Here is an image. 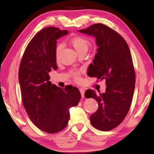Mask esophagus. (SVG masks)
Instances as JSON below:
<instances>
[{"instance_id":"34e87169","label":"esophagus","mask_w":154,"mask_h":154,"mask_svg":"<svg viewBox=\"0 0 154 154\" xmlns=\"http://www.w3.org/2000/svg\"><path fill=\"white\" fill-rule=\"evenodd\" d=\"M79 91H80V93L81 94V96H82V97H84V96H85V90H84V89H83V88H80Z\"/></svg>"}]
</instances>
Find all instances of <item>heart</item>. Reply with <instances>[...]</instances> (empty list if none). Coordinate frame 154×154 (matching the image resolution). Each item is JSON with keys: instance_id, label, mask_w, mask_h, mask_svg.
<instances>
[{"instance_id": "obj_1", "label": "heart", "mask_w": 154, "mask_h": 154, "mask_svg": "<svg viewBox=\"0 0 154 154\" xmlns=\"http://www.w3.org/2000/svg\"><path fill=\"white\" fill-rule=\"evenodd\" d=\"M71 44L72 45V46L74 48L77 53L81 51H83L85 50H88L89 46V42L88 41L87 39L84 38L83 37H74L71 40ZM62 48V45L61 44H59L56 50H55V55H56V57L58 56ZM72 75L75 79L76 80H79V71H73L71 73Z\"/></svg>"}]
</instances>
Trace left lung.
Segmentation results:
<instances>
[{
    "mask_svg": "<svg viewBox=\"0 0 154 154\" xmlns=\"http://www.w3.org/2000/svg\"><path fill=\"white\" fill-rule=\"evenodd\" d=\"M79 32L95 38L98 47L87 75L106 81L105 93L89 89L85 94L99 104L90 116L91 123L98 130L109 131L122 122L131 106L136 81L131 54L124 39L106 25L95 24Z\"/></svg>",
    "mask_w": 154,
    "mask_h": 154,
    "instance_id": "1",
    "label": "left lung"
}]
</instances>
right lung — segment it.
<instances>
[{
  "instance_id": "obj_1",
  "label": "right lung",
  "mask_w": 154,
  "mask_h": 154,
  "mask_svg": "<svg viewBox=\"0 0 154 154\" xmlns=\"http://www.w3.org/2000/svg\"><path fill=\"white\" fill-rule=\"evenodd\" d=\"M55 27L42 29L29 42L20 65L18 80L24 106L32 122L45 132L63 130L69 120V109L77 106V87L61 89L50 81L48 73L57 69V40L68 34Z\"/></svg>"
}]
</instances>
